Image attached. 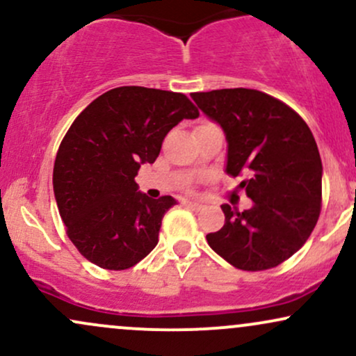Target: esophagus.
Here are the masks:
<instances>
[{
  "mask_svg": "<svg viewBox=\"0 0 356 356\" xmlns=\"http://www.w3.org/2000/svg\"><path fill=\"white\" fill-rule=\"evenodd\" d=\"M186 206L189 207V209H192V211H201L202 207H204L201 202H195V201H187Z\"/></svg>",
  "mask_w": 356,
  "mask_h": 356,
  "instance_id": "34e87169",
  "label": "esophagus"
}]
</instances>
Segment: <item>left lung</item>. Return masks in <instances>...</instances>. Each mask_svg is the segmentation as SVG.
Wrapping results in <instances>:
<instances>
[{
    "label": "left lung",
    "instance_id": "8db88e82",
    "mask_svg": "<svg viewBox=\"0 0 356 356\" xmlns=\"http://www.w3.org/2000/svg\"><path fill=\"white\" fill-rule=\"evenodd\" d=\"M220 125L227 140L226 172L246 175L252 207L222 204L219 231L206 236L220 257L243 271H263L291 257L306 243L321 211V157L314 137L293 108L251 88L192 93Z\"/></svg>",
    "mask_w": 356,
    "mask_h": 356
}]
</instances>
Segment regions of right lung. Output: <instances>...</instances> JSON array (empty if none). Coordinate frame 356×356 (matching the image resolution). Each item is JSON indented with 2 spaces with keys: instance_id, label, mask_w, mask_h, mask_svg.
<instances>
[{
  "instance_id": "1",
  "label": "right lung",
  "mask_w": 356,
  "mask_h": 356,
  "mask_svg": "<svg viewBox=\"0 0 356 356\" xmlns=\"http://www.w3.org/2000/svg\"><path fill=\"white\" fill-rule=\"evenodd\" d=\"M197 117L184 93L118 87L75 118L56 154L53 192L68 238L90 263L122 271L157 246L162 218L177 201L147 197L136 175L179 122Z\"/></svg>"
}]
</instances>
